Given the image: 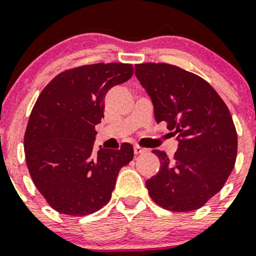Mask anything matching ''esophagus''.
I'll return each instance as SVG.
<instances>
[{"label": "esophagus", "instance_id": "esophagus-1", "mask_svg": "<svg viewBox=\"0 0 256 256\" xmlns=\"http://www.w3.org/2000/svg\"><path fill=\"white\" fill-rule=\"evenodd\" d=\"M134 152H135V155H140V154L146 152V148H141V146L136 145V146H134Z\"/></svg>", "mask_w": 256, "mask_h": 256}]
</instances>
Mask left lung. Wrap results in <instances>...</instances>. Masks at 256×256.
<instances>
[{
	"label": "left lung",
	"mask_w": 256,
	"mask_h": 256,
	"mask_svg": "<svg viewBox=\"0 0 256 256\" xmlns=\"http://www.w3.org/2000/svg\"><path fill=\"white\" fill-rule=\"evenodd\" d=\"M135 75L165 121L178 148L172 158L152 152L160 170L146 181L151 199L170 212L200 209L218 194L236 160L232 118L216 91L200 76L168 64L135 65Z\"/></svg>",
	"instance_id": "8db88e82"
}]
</instances>
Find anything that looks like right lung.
<instances>
[{"label": "right lung", "mask_w": 256, "mask_h": 256, "mask_svg": "<svg viewBox=\"0 0 256 256\" xmlns=\"http://www.w3.org/2000/svg\"><path fill=\"white\" fill-rule=\"evenodd\" d=\"M132 74L130 64L80 66L58 74L40 94L24 134V155L32 181L56 212L84 216L110 202L134 148L125 144L95 152V126L104 118L108 91Z\"/></svg>", "instance_id": "obj_1"}]
</instances>
